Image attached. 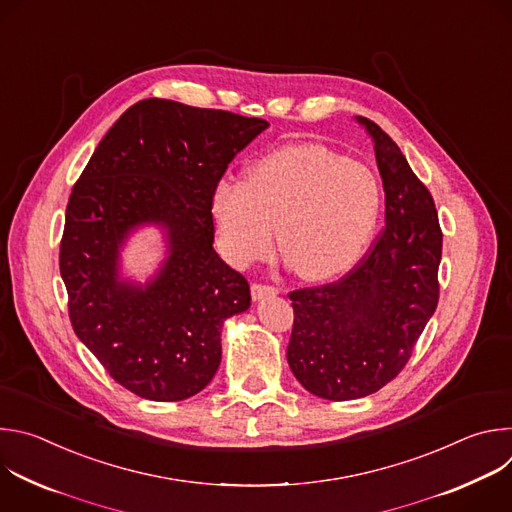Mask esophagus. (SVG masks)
<instances>
[{
  "label": "esophagus",
  "instance_id": "obj_1",
  "mask_svg": "<svg viewBox=\"0 0 512 512\" xmlns=\"http://www.w3.org/2000/svg\"><path fill=\"white\" fill-rule=\"evenodd\" d=\"M279 289L275 285H267V283H253L251 285V296L253 300H263L269 296H277Z\"/></svg>",
  "mask_w": 512,
  "mask_h": 512
}]
</instances>
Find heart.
I'll return each mask as SVG.
<instances>
[{"label": "heart", "instance_id": "1", "mask_svg": "<svg viewBox=\"0 0 512 512\" xmlns=\"http://www.w3.org/2000/svg\"><path fill=\"white\" fill-rule=\"evenodd\" d=\"M383 208L377 174L318 143L289 145L257 160L245 180L212 192V221L235 267L265 259L275 245L306 279H330L367 251Z\"/></svg>", "mask_w": 512, "mask_h": 512}]
</instances>
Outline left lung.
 <instances>
[{
	"mask_svg": "<svg viewBox=\"0 0 512 512\" xmlns=\"http://www.w3.org/2000/svg\"><path fill=\"white\" fill-rule=\"evenodd\" d=\"M375 141L385 227L338 281L289 291L291 373L310 393L350 401L377 393L407 364L440 300L442 229L435 202L397 143L356 117Z\"/></svg>",
	"mask_w": 512,
	"mask_h": 512,
	"instance_id": "left-lung-1",
	"label": "left lung"
}]
</instances>
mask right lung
<instances>
[{
    "instance_id": "right-lung-1",
    "label": "right lung",
    "mask_w": 512,
    "mask_h": 512,
    "mask_svg": "<svg viewBox=\"0 0 512 512\" xmlns=\"http://www.w3.org/2000/svg\"><path fill=\"white\" fill-rule=\"evenodd\" d=\"M269 123L168 99L131 105L72 186L60 275L75 334L127 391L182 401L221 364L223 322L251 306L247 279L212 249V192ZM162 224L171 257L145 288L121 282L131 228Z\"/></svg>"
}]
</instances>
